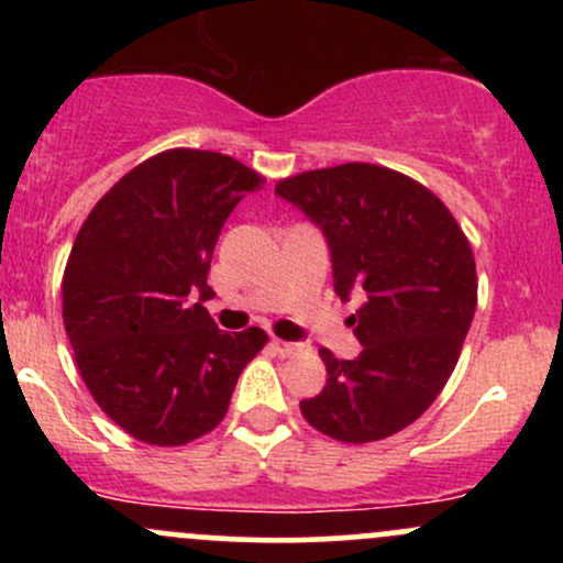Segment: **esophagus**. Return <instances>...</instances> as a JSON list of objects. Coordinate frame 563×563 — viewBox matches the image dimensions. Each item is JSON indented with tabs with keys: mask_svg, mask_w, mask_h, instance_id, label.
I'll return each instance as SVG.
<instances>
[{
	"mask_svg": "<svg viewBox=\"0 0 563 563\" xmlns=\"http://www.w3.org/2000/svg\"><path fill=\"white\" fill-rule=\"evenodd\" d=\"M273 349L280 357H290V354L299 352V344H294V341H283V339H273Z\"/></svg>",
	"mask_w": 563,
	"mask_h": 563,
	"instance_id": "34e87169",
	"label": "esophagus"
}]
</instances>
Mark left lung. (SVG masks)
Segmentation results:
<instances>
[{
	"mask_svg": "<svg viewBox=\"0 0 563 563\" xmlns=\"http://www.w3.org/2000/svg\"><path fill=\"white\" fill-rule=\"evenodd\" d=\"M280 198L320 224L333 288L363 303L346 325L357 360L320 349L328 378L301 416L346 444L378 442L423 416L461 357L476 309L466 232L429 187L378 164H341L280 179Z\"/></svg>",
	"mask_w": 563,
	"mask_h": 563,
	"instance_id": "1",
	"label": "left lung"
}]
</instances>
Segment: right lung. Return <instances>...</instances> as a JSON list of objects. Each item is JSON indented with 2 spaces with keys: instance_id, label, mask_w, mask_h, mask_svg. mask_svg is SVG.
Here are the masks:
<instances>
[{
  "instance_id": "add662e5",
  "label": "right lung",
  "mask_w": 563,
  "mask_h": 563,
  "mask_svg": "<svg viewBox=\"0 0 563 563\" xmlns=\"http://www.w3.org/2000/svg\"><path fill=\"white\" fill-rule=\"evenodd\" d=\"M262 174L224 153L172 147L142 161L84 219L63 322L100 410L129 437L179 448L228 416L267 333L219 331L203 301L224 219Z\"/></svg>"
}]
</instances>
